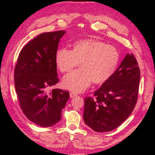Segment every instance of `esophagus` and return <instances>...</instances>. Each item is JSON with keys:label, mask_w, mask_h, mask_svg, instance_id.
<instances>
[{"label": "esophagus", "mask_w": 155, "mask_h": 155, "mask_svg": "<svg viewBox=\"0 0 155 155\" xmlns=\"http://www.w3.org/2000/svg\"><path fill=\"white\" fill-rule=\"evenodd\" d=\"M75 96H77V94H75L74 92H70V98H74Z\"/></svg>", "instance_id": "esophagus-1"}]
</instances>
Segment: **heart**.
<instances>
[{
    "label": "heart",
    "instance_id": "b5f03b06",
    "mask_svg": "<svg viewBox=\"0 0 155 155\" xmlns=\"http://www.w3.org/2000/svg\"><path fill=\"white\" fill-rule=\"evenodd\" d=\"M119 61V52L114 46L94 39L78 40L71 51L61 48L55 54L57 67L61 72H70L80 63L81 69L65 76L62 81L65 88L75 92L85 90L91 82L97 85L107 82Z\"/></svg>",
    "mask_w": 155,
    "mask_h": 155
}]
</instances>
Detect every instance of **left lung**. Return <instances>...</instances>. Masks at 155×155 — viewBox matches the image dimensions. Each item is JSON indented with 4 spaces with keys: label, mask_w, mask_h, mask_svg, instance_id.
Instances as JSON below:
<instances>
[{
    "label": "left lung",
    "mask_w": 155,
    "mask_h": 155,
    "mask_svg": "<svg viewBox=\"0 0 155 155\" xmlns=\"http://www.w3.org/2000/svg\"><path fill=\"white\" fill-rule=\"evenodd\" d=\"M140 70L133 54H127L114 75L85 98L84 122L96 132H108L122 124L137 103Z\"/></svg>",
    "instance_id": "8db88e82"
}]
</instances>
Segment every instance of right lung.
Wrapping results in <instances>:
<instances>
[{
    "label": "right lung",
    "instance_id": "obj_1",
    "mask_svg": "<svg viewBox=\"0 0 155 155\" xmlns=\"http://www.w3.org/2000/svg\"><path fill=\"white\" fill-rule=\"evenodd\" d=\"M64 31L41 33L20 51L15 67L14 83L24 114L35 124L49 127L61 117L69 92L49 88L58 83L55 54Z\"/></svg>",
    "mask_w": 155,
    "mask_h": 155
}]
</instances>
